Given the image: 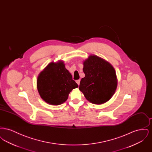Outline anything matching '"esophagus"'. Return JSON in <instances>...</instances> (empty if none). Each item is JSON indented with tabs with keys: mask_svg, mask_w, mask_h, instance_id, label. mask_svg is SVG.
I'll list each match as a JSON object with an SVG mask.
<instances>
[{
	"mask_svg": "<svg viewBox=\"0 0 152 152\" xmlns=\"http://www.w3.org/2000/svg\"><path fill=\"white\" fill-rule=\"evenodd\" d=\"M76 83H77V84L79 86L80 82V80H76Z\"/></svg>",
	"mask_w": 152,
	"mask_h": 152,
	"instance_id": "1",
	"label": "esophagus"
}]
</instances>
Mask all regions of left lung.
<instances>
[{
	"label": "left lung",
	"mask_w": 152,
	"mask_h": 152,
	"mask_svg": "<svg viewBox=\"0 0 152 152\" xmlns=\"http://www.w3.org/2000/svg\"><path fill=\"white\" fill-rule=\"evenodd\" d=\"M85 77L80 83L79 89L88 101L102 104L108 101L116 91V71L110 63L96 55H91L83 63Z\"/></svg>",
	"instance_id": "left-lung-1"
}]
</instances>
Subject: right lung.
Masks as SVG:
<instances>
[{
    "instance_id": "add662e5",
    "label": "right lung",
    "mask_w": 152,
    "mask_h": 152,
    "mask_svg": "<svg viewBox=\"0 0 152 152\" xmlns=\"http://www.w3.org/2000/svg\"><path fill=\"white\" fill-rule=\"evenodd\" d=\"M77 87L62 61L50 63L40 73L37 80L40 97L46 102L54 105L64 102L70 92Z\"/></svg>"
}]
</instances>
